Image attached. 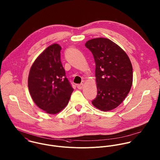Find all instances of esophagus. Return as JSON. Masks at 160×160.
<instances>
[{"label": "esophagus", "mask_w": 160, "mask_h": 160, "mask_svg": "<svg viewBox=\"0 0 160 160\" xmlns=\"http://www.w3.org/2000/svg\"><path fill=\"white\" fill-rule=\"evenodd\" d=\"M83 83H80V84L77 85V88L78 89H82L83 88Z\"/></svg>", "instance_id": "esophagus-1"}]
</instances>
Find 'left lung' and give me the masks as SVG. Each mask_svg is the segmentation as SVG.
I'll return each instance as SVG.
<instances>
[{
	"label": "left lung",
	"instance_id": "1",
	"mask_svg": "<svg viewBox=\"0 0 160 160\" xmlns=\"http://www.w3.org/2000/svg\"><path fill=\"white\" fill-rule=\"evenodd\" d=\"M85 46L92 52L96 64L97 96L92 104L102 111H111L124 101L130 90L131 62L124 50L109 39H92Z\"/></svg>",
	"mask_w": 160,
	"mask_h": 160
}]
</instances>
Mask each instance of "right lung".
<instances>
[{
	"instance_id": "obj_1",
	"label": "right lung",
	"mask_w": 160,
	"mask_h": 160,
	"mask_svg": "<svg viewBox=\"0 0 160 160\" xmlns=\"http://www.w3.org/2000/svg\"><path fill=\"white\" fill-rule=\"evenodd\" d=\"M61 50L58 44L48 47L32 64L28 76V89L33 101L51 114L64 109L73 91L61 61Z\"/></svg>"
}]
</instances>
